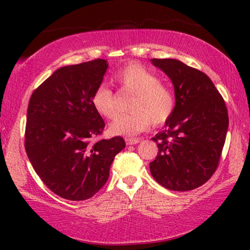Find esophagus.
<instances>
[{"instance_id":"34e87169","label":"esophagus","mask_w":250,"mask_h":250,"mask_svg":"<svg viewBox=\"0 0 250 250\" xmlns=\"http://www.w3.org/2000/svg\"><path fill=\"white\" fill-rule=\"evenodd\" d=\"M140 142V139L138 138H125V143L126 145H137V143Z\"/></svg>"}]
</instances>
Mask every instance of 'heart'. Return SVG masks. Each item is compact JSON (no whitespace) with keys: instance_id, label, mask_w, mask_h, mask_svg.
<instances>
[{"instance_id":"b5f03b06","label":"heart","mask_w":250,"mask_h":250,"mask_svg":"<svg viewBox=\"0 0 250 250\" xmlns=\"http://www.w3.org/2000/svg\"><path fill=\"white\" fill-rule=\"evenodd\" d=\"M121 89L134 95L130 110L132 112L118 117L110 125V132L116 135H134L149 128L161 125L172 117L176 99L174 91L159 77L139 64H130L115 75ZM92 105L100 116L113 119L119 112L117 96L108 86L100 84L91 98Z\"/></svg>"}]
</instances>
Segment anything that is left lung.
<instances>
[{
  "instance_id": "left-lung-1",
  "label": "left lung",
  "mask_w": 250,
  "mask_h": 250,
  "mask_svg": "<svg viewBox=\"0 0 250 250\" xmlns=\"http://www.w3.org/2000/svg\"><path fill=\"white\" fill-rule=\"evenodd\" d=\"M152 64L171 79L176 104L166 130L152 138L159 152L151 174L171 191H191L218 167L228 129L225 101L203 71L171 58H153Z\"/></svg>"
}]
</instances>
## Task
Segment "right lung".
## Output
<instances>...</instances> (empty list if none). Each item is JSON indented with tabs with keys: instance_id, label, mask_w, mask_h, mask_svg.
Returning a JSON list of instances; mask_svg holds the SVG:
<instances>
[{
	"instance_id": "add662e5",
	"label": "right lung",
	"mask_w": 250,
	"mask_h": 250,
	"mask_svg": "<svg viewBox=\"0 0 250 250\" xmlns=\"http://www.w3.org/2000/svg\"><path fill=\"white\" fill-rule=\"evenodd\" d=\"M107 61L65 66L33 91L28 103L25 150L34 170L56 195L84 201L105 184L124 138L97 139L104 121L91 103Z\"/></svg>"
}]
</instances>
